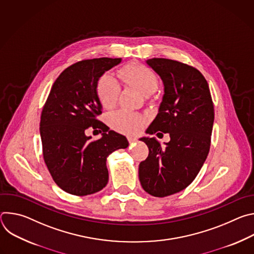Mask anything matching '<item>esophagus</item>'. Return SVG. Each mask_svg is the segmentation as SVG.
<instances>
[{
    "label": "esophagus",
    "instance_id": "obj_1",
    "mask_svg": "<svg viewBox=\"0 0 254 254\" xmlns=\"http://www.w3.org/2000/svg\"><path fill=\"white\" fill-rule=\"evenodd\" d=\"M127 140H128V142L129 143H133V142H135L136 140H137V138L135 137V136H127Z\"/></svg>",
    "mask_w": 254,
    "mask_h": 254
}]
</instances>
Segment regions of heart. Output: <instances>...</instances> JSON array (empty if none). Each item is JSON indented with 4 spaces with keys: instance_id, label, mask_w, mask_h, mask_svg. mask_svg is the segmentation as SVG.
I'll return each mask as SVG.
<instances>
[{
    "instance_id": "b5f03b06",
    "label": "heart",
    "mask_w": 254,
    "mask_h": 254,
    "mask_svg": "<svg viewBox=\"0 0 254 254\" xmlns=\"http://www.w3.org/2000/svg\"><path fill=\"white\" fill-rule=\"evenodd\" d=\"M119 77L125 84L136 89L144 96L155 93L159 86V78L155 72L138 62H130L121 68ZM95 92L103 107L113 108L118 102L121 87L114 76L105 73L97 79ZM143 124L144 119L140 115L127 111H119L110 117L111 127L124 133L137 132Z\"/></svg>"
}]
</instances>
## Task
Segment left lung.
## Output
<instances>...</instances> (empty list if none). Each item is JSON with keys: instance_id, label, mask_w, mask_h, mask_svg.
<instances>
[{"instance_id": "left-lung-1", "label": "left lung", "mask_w": 254, "mask_h": 254, "mask_svg": "<svg viewBox=\"0 0 254 254\" xmlns=\"http://www.w3.org/2000/svg\"><path fill=\"white\" fill-rule=\"evenodd\" d=\"M147 64L165 87L147 133L169 132L171 140L163 148L155 137L140 138L149 156L139 164L138 178L147 193L166 197L187 188L200 172L210 150L214 105L208 82L195 67L166 58L149 59Z\"/></svg>"}]
</instances>
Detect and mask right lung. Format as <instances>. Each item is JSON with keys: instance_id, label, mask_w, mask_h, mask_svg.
<instances>
[{"instance_id": "add662e5", "label": "right lung", "mask_w": 254, "mask_h": 254, "mask_svg": "<svg viewBox=\"0 0 254 254\" xmlns=\"http://www.w3.org/2000/svg\"><path fill=\"white\" fill-rule=\"evenodd\" d=\"M121 61L102 57L70 65L55 80L43 106L44 162L54 182L69 194L86 196L103 189L108 182L106 158L128 146L126 136L97 120L102 112L96 81ZM87 129H99L103 137L91 141L85 134Z\"/></svg>"}]
</instances>
